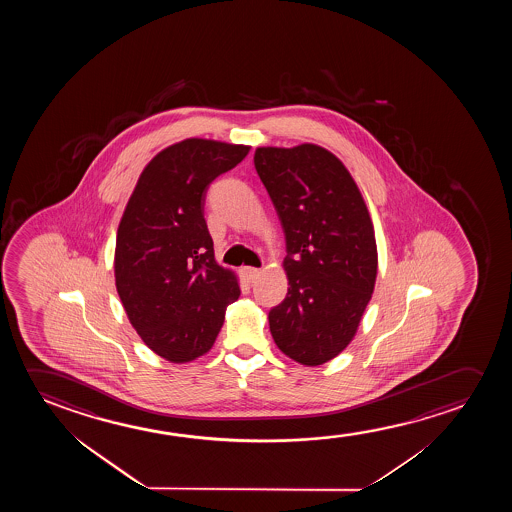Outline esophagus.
Returning <instances> with one entry per match:
<instances>
[{"mask_svg": "<svg viewBox=\"0 0 512 512\" xmlns=\"http://www.w3.org/2000/svg\"><path fill=\"white\" fill-rule=\"evenodd\" d=\"M241 276H243V280L248 281V283H252V281L257 280L260 276V269L257 267H241Z\"/></svg>", "mask_w": 512, "mask_h": 512, "instance_id": "esophagus-1", "label": "esophagus"}]
</instances>
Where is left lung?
Here are the masks:
<instances>
[{
  "label": "left lung",
  "mask_w": 512,
  "mask_h": 512,
  "mask_svg": "<svg viewBox=\"0 0 512 512\" xmlns=\"http://www.w3.org/2000/svg\"><path fill=\"white\" fill-rule=\"evenodd\" d=\"M253 162L287 241V297L269 311V329L287 357L325 364L351 343L374 292L369 211L350 171L318 145L260 147Z\"/></svg>",
  "instance_id": "8db88e82"
}]
</instances>
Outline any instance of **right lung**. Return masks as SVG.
<instances>
[{
	"label": "right lung",
	"mask_w": 512,
	"mask_h": 512,
	"mask_svg": "<svg viewBox=\"0 0 512 512\" xmlns=\"http://www.w3.org/2000/svg\"><path fill=\"white\" fill-rule=\"evenodd\" d=\"M248 152L203 138L164 148L143 169L120 220L113 264L120 301L143 343L173 364L211 350L225 309L241 294L236 274L215 262L204 197Z\"/></svg>",
	"instance_id": "obj_1"
}]
</instances>
